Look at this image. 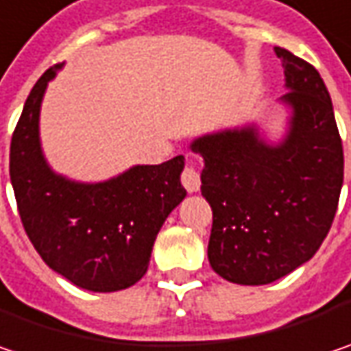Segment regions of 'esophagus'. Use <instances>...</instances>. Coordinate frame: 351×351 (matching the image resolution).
<instances>
[{
    "label": "esophagus",
    "mask_w": 351,
    "mask_h": 351,
    "mask_svg": "<svg viewBox=\"0 0 351 351\" xmlns=\"http://www.w3.org/2000/svg\"><path fill=\"white\" fill-rule=\"evenodd\" d=\"M180 182H182V186L189 193H196L200 189V173H198V169H196L195 165H186L184 167V171L180 175Z\"/></svg>",
    "instance_id": "esophagus-1"
}]
</instances>
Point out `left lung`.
Returning <instances> with one entry per match:
<instances>
[{
  "label": "left lung",
  "instance_id": "obj_1",
  "mask_svg": "<svg viewBox=\"0 0 351 351\" xmlns=\"http://www.w3.org/2000/svg\"><path fill=\"white\" fill-rule=\"evenodd\" d=\"M290 133L266 145L254 127L196 138L202 196L213 208L208 262L244 286L270 284L318 252L334 222L343 149L330 93L314 65L282 47Z\"/></svg>",
  "mask_w": 351,
  "mask_h": 351
}]
</instances>
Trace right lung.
Instances as JSON below:
<instances>
[{
	"label": "right lung",
	"mask_w": 351,
	"mask_h": 351,
	"mask_svg": "<svg viewBox=\"0 0 351 351\" xmlns=\"http://www.w3.org/2000/svg\"><path fill=\"white\" fill-rule=\"evenodd\" d=\"M59 67L33 85L11 136L17 210L35 250L57 274L91 292L125 290L145 276L162 222L186 196L184 156L138 165L97 184L55 175L39 145V107Z\"/></svg>",
	"instance_id": "obj_1"
}]
</instances>
